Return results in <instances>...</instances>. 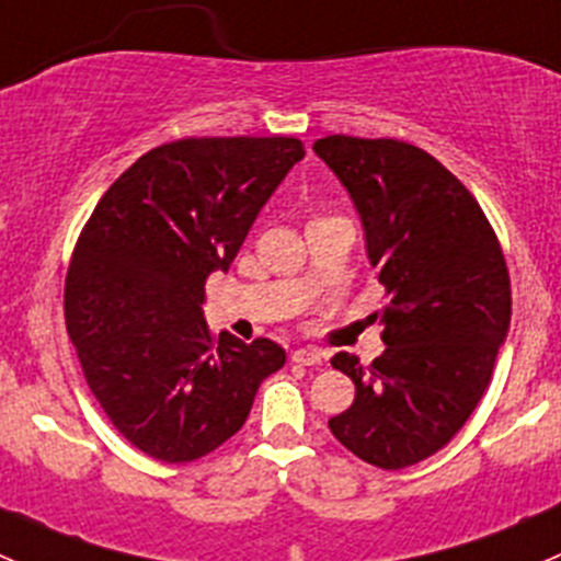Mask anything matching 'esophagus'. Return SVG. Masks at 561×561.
<instances>
[{"mask_svg":"<svg viewBox=\"0 0 561 561\" xmlns=\"http://www.w3.org/2000/svg\"><path fill=\"white\" fill-rule=\"evenodd\" d=\"M290 360L298 366H317L322 360V355L317 353V350H296V353L290 355Z\"/></svg>","mask_w":561,"mask_h":561,"instance_id":"34e87169","label":"esophagus"}]
</instances>
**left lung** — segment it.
<instances>
[{"label":"left lung","mask_w":561,"mask_h":561,"mask_svg":"<svg viewBox=\"0 0 561 561\" xmlns=\"http://www.w3.org/2000/svg\"><path fill=\"white\" fill-rule=\"evenodd\" d=\"M314 151L339 175L386 290L380 358L336 353L355 401L333 437L366 463L404 469L456 437L494 375L511 325V274L472 192L443 162L393 138L328 135Z\"/></svg>","instance_id":"obj_1"}]
</instances>
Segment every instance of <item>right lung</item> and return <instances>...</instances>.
<instances>
[{"instance_id": "right-lung-1", "label": "right lung", "mask_w": 561, "mask_h": 561, "mask_svg": "<svg viewBox=\"0 0 561 561\" xmlns=\"http://www.w3.org/2000/svg\"><path fill=\"white\" fill-rule=\"evenodd\" d=\"M304 144L181 138L146 151L83 225L65 322L87 386L116 432L165 463L211 454L244 426L260 382L285 366L271 339L214 336L206 276L228 271Z\"/></svg>"}]
</instances>
